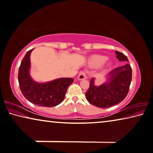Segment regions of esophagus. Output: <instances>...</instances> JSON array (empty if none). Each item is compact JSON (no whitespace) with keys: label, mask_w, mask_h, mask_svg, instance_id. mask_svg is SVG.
<instances>
[{"label":"esophagus","mask_w":153,"mask_h":153,"mask_svg":"<svg viewBox=\"0 0 153 153\" xmlns=\"http://www.w3.org/2000/svg\"><path fill=\"white\" fill-rule=\"evenodd\" d=\"M77 78H78L79 81H81V80H84V79H86V74L84 72H81V73L79 74V76H78V77H77Z\"/></svg>","instance_id":"1"}]
</instances>
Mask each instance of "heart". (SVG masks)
Returning <instances> with one entry per match:
<instances>
[{
	"mask_svg": "<svg viewBox=\"0 0 153 153\" xmlns=\"http://www.w3.org/2000/svg\"><path fill=\"white\" fill-rule=\"evenodd\" d=\"M108 59V57H106V56L104 55H93L89 59L88 62V65L89 67L90 68H98L102 65V64L107 62V60ZM111 62H108L105 64V67L104 70H108L109 68H111Z\"/></svg>",
	"mask_w": 153,
	"mask_h": 153,
	"instance_id": "b5f03b06",
	"label": "heart"
}]
</instances>
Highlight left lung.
<instances>
[{
	"instance_id": "8db88e82",
	"label": "left lung",
	"mask_w": 153,
	"mask_h": 153,
	"mask_svg": "<svg viewBox=\"0 0 153 153\" xmlns=\"http://www.w3.org/2000/svg\"><path fill=\"white\" fill-rule=\"evenodd\" d=\"M120 62H128L123 53L116 51ZM105 81L99 85L95 79L90 80V88L85 93L86 99L90 104L100 108H109L122 102L127 95L132 79V69L128 63L111 70L105 76Z\"/></svg>"
}]
</instances>
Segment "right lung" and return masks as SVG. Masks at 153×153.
<instances>
[{
    "mask_svg": "<svg viewBox=\"0 0 153 153\" xmlns=\"http://www.w3.org/2000/svg\"><path fill=\"white\" fill-rule=\"evenodd\" d=\"M31 49L26 53L18 72V82L25 97L37 106L52 107L59 105L65 98L68 88L73 83L72 78H59L51 81L39 83L30 74Z\"/></svg>",
    "mask_w": 153,
    "mask_h": 153,
    "instance_id": "obj_1",
    "label": "right lung"
}]
</instances>
